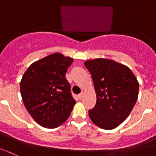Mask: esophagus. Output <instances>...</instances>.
<instances>
[{
	"instance_id": "esophagus-1",
	"label": "esophagus",
	"mask_w": 156,
	"mask_h": 156,
	"mask_svg": "<svg viewBox=\"0 0 156 156\" xmlns=\"http://www.w3.org/2000/svg\"><path fill=\"white\" fill-rule=\"evenodd\" d=\"M83 95H84V93L81 92V94H78V98H79V99H81V98H83Z\"/></svg>"
}]
</instances>
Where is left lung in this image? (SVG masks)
<instances>
[{
	"instance_id": "left-lung-1",
	"label": "left lung",
	"mask_w": 156,
	"mask_h": 156,
	"mask_svg": "<svg viewBox=\"0 0 156 156\" xmlns=\"http://www.w3.org/2000/svg\"><path fill=\"white\" fill-rule=\"evenodd\" d=\"M94 83L97 101L88 111L93 123L106 130L124 122L138 99L139 85L132 71L124 65L105 58L84 63Z\"/></svg>"
}]
</instances>
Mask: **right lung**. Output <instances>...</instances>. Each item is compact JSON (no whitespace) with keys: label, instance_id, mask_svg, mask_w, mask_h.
<instances>
[{"label":"right lung","instance_id":"add662e5","mask_svg":"<svg viewBox=\"0 0 156 156\" xmlns=\"http://www.w3.org/2000/svg\"><path fill=\"white\" fill-rule=\"evenodd\" d=\"M73 58L55 53L28 67L20 84L26 109L37 123L54 129L64 123L76 101L65 78Z\"/></svg>","mask_w":156,"mask_h":156}]
</instances>
